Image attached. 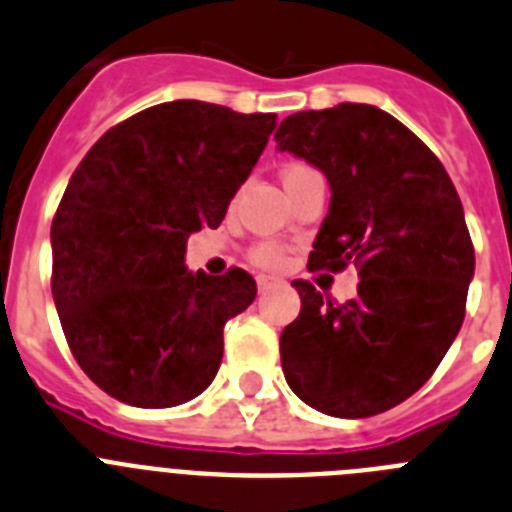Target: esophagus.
<instances>
[{"instance_id": "1", "label": "esophagus", "mask_w": 512, "mask_h": 512, "mask_svg": "<svg viewBox=\"0 0 512 512\" xmlns=\"http://www.w3.org/2000/svg\"><path fill=\"white\" fill-rule=\"evenodd\" d=\"M270 286H275V278H270V275H260V278H257V291L260 293L268 291Z\"/></svg>"}]
</instances>
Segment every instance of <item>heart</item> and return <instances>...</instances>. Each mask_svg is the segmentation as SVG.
I'll list each match as a JSON object with an SVG mask.
<instances>
[{
    "instance_id": "obj_1",
    "label": "heart",
    "mask_w": 512,
    "mask_h": 512,
    "mask_svg": "<svg viewBox=\"0 0 512 512\" xmlns=\"http://www.w3.org/2000/svg\"><path fill=\"white\" fill-rule=\"evenodd\" d=\"M309 164H301V162H293L288 164L286 170H283V182H291V180H299V177L311 175ZM252 260L260 265V268H281L283 262V250L281 247H275V244H257L255 250H252Z\"/></svg>"
}]
</instances>
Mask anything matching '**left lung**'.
<instances>
[{"label":"left lung","instance_id":"obj_1","mask_svg":"<svg viewBox=\"0 0 512 512\" xmlns=\"http://www.w3.org/2000/svg\"><path fill=\"white\" fill-rule=\"evenodd\" d=\"M275 141L330 180L309 270L355 265L361 278L345 304L291 283L301 311L281 335L286 381L324 415H379L433 376L464 322L474 244L459 193L441 159L373 105L293 113Z\"/></svg>","mask_w":512,"mask_h":512}]
</instances>
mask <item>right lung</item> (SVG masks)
I'll list each match as a JSON object with an SVG mask.
<instances>
[{
	"instance_id": "add662e5",
	"label": "right lung",
	"mask_w": 512,
	"mask_h": 512,
	"mask_svg": "<svg viewBox=\"0 0 512 512\" xmlns=\"http://www.w3.org/2000/svg\"><path fill=\"white\" fill-rule=\"evenodd\" d=\"M273 128V113L162 102L102 133L71 175L51 224L53 301L79 368L118 402L175 407L219 371L255 278L188 273L185 242L224 221Z\"/></svg>"
}]
</instances>
